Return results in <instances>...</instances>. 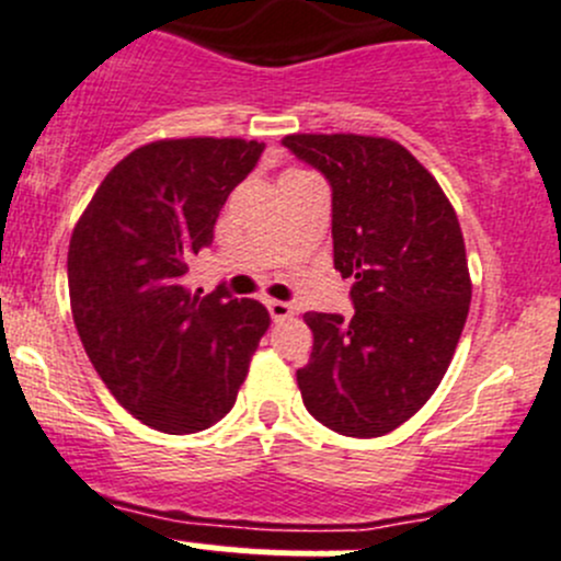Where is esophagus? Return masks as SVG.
<instances>
[{"label": "esophagus", "instance_id": "obj_1", "mask_svg": "<svg viewBox=\"0 0 561 561\" xmlns=\"http://www.w3.org/2000/svg\"><path fill=\"white\" fill-rule=\"evenodd\" d=\"M267 308H270V316H273L275 321L291 319V313H294L291 305L283 302V299H267Z\"/></svg>", "mask_w": 561, "mask_h": 561}]
</instances>
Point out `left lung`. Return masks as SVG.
<instances>
[{
	"instance_id": "obj_1",
	"label": "left lung",
	"mask_w": 561,
	"mask_h": 561,
	"mask_svg": "<svg viewBox=\"0 0 561 561\" xmlns=\"http://www.w3.org/2000/svg\"><path fill=\"white\" fill-rule=\"evenodd\" d=\"M283 144L330 180L335 270L354 278L352 319L305 313L302 403L335 434L385 436L425 407L461 341L471 302L461 224L436 176L392 138L294 133Z\"/></svg>"
}]
</instances>
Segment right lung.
Listing matches in <instances>:
<instances>
[{
    "label": "right lung",
    "instance_id": "1",
    "mask_svg": "<svg viewBox=\"0 0 561 561\" xmlns=\"http://www.w3.org/2000/svg\"><path fill=\"white\" fill-rule=\"evenodd\" d=\"M262 149L213 136L144 144L105 174L70 237V310L87 357L111 396L163 434L224 420L270 330L256 299L185 280Z\"/></svg>",
    "mask_w": 561,
    "mask_h": 561
}]
</instances>
